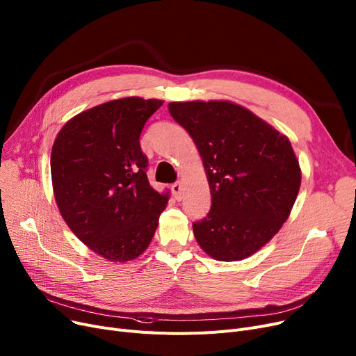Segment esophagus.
<instances>
[{"mask_svg":"<svg viewBox=\"0 0 356 356\" xmlns=\"http://www.w3.org/2000/svg\"><path fill=\"white\" fill-rule=\"evenodd\" d=\"M172 192H173V196L176 200H181L183 197V186L180 181H176L172 184Z\"/></svg>","mask_w":356,"mask_h":356,"instance_id":"34e87169","label":"esophagus"}]
</instances>
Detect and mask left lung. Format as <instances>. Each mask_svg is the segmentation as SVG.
Here are the masks:
<instances>
[{
	"label": "left lung",
	"mask_w": 356,
	"mask_h": 356,
	"mask_svg": "<svg viewBox=\"0 0 356 356\" xmlns=\"http://www.w3.org/2000/svg\"><path fill=\"white\" fill-rule=\"evenodd\" d=\"M168 112L193 138L209 181L211 209L193 222L197 244L219 261L252 255L282 228L300 189L289 138L227 101L170 102Z\"/></svg>",
	"instance_id": "obj_1"
}]
</instances>
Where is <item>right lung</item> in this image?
Instances as JSON below:
<instances>
[{
    "instance_id": "right-lung-1",
    "label": "right lung",
    "mask_w": 356,
    "mask_h": 356,
    "mask_svg": "<svg viewBox=\"0 0 356 356\" xmlns=\"http://www.w3.org/2000/svg\"><path fill=\"white\" fill-rule=\"evenodd\" d=\"M163 105L122 98L72 118L51 148V181L59 211L85 245L109 261H129L152 242L170 192L154 191L141 131Z\"/></svg>"
}]
</instances>
